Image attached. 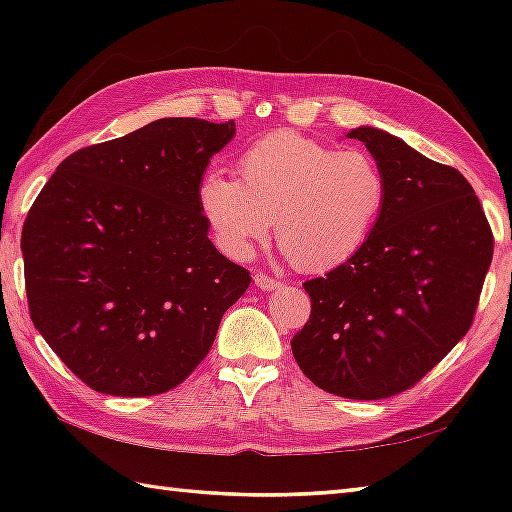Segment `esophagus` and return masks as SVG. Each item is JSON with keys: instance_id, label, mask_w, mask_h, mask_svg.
Segmentation results:
<instances>
[{"instance_id": "obj_1", "label": "esophagus", "mask_w": 512, "mask_h": 512, "mask_svg": "<svg viewBox=\"0 0 512 512\" xmlns=\"http://www.w3.org/2000/svg\"><path fill=\"white\" fill-rule=\"evenodd\" d=\"M255 286H257L259 290L270 292V290L279 288V286H281V281H279V279H273L270 275H266V273H262V270H259V273L255 275Z\"/></svg>"}]
</instances>
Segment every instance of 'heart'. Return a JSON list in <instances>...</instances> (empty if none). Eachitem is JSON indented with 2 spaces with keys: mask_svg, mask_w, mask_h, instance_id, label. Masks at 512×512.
Wrapping results in <instances>:
<instances>
[{
  "mask_svg": "<svg viewBox=\"0 0 512 512\" xmlns=\"http://www.w3.org/2000/svg\"><path fill=\"white\" fill-rule=\"evenodd\" d=\"M239 180L209 171L200 206L226 253L246 259L277 217V242L303 273H328L361 253L385 211L389 184L363 149L297 132L259 138L237 160Z\"/></svg>",
  "mask_w": 512,
  "mask_h": 512,
  "instance_id": "obj_1",
  "label": "heart"
}]
</instances>
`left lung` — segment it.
Returning <instances> with one entry per match:
<instances>
[{"instance_id":"obj_1","label":"left lung","mask_w":512,"mask_h":512,"mask_svg":"<svg viewBox=\"0 0 512 512\" xmlns=\"http://www.w3.org/2000/svg\"><path fill=\"white\" fill-rule=\"evenodd\" d=\"M389 195L352 262L303 284L310 319L292 354L334 396L380 400L413 387L469 332L493 259V231L458 169L374 127L352 129Z\"/></svg>"}]
</instances>
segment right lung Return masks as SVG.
<instances>
[{
    "label": "right lung",
    "mask_w": 512,
    "mask_h": 512,
    "mask_svg": "<svg viewBox=\"0 0 512 512\" xmlns=\"http://www.w3.org/2000/svg\"><path fill=\"white\" fill-rule=\"evenodd\" d=\"M235 123L160 118L65 158L21 231L30 319L99 394L158 396L250 284L209 239L204 169Z\"/></svg>",
    "instance_id": "obj_1"
}]
</instances>
